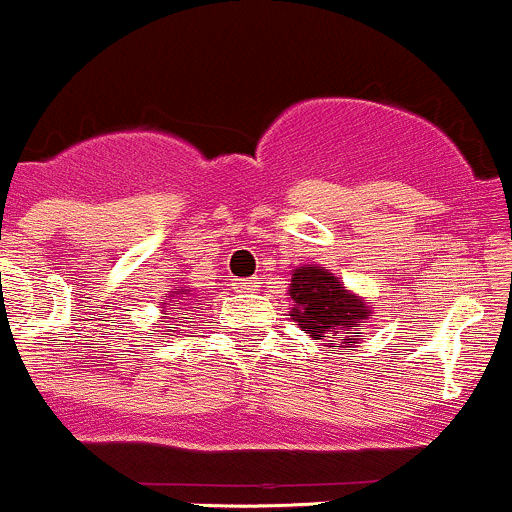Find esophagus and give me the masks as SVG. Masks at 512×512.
<instances>
[{
	"instance_id": "obj_1",
	"label": "esophagus",
	"mask_w": 512,
	"mask_h": 512,
	"mask_svg": "<svg viewBox=\"0 0 512 512\" xmlns=\"http://www.w3.org/2000/svg\"><path fill=\"white\" fill-rule=\"evenodd\" d=\"M256 278H246V281H239L241 291H256Z\"/></svg>"
}]
</instances>
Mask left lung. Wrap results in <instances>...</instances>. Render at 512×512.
Instances as JSON below:
<instances>
[{
    "label": "left lung",
    "mask_w": 512,
    "mask_h": 512,
    "mask_svg": "<svg viewBox=\"0 0 512 512\" xmlns=\"http://www.w3.org/2000/svg\"><path fill=\"white\" fill-rule=\"evenodd\" d=\"M291 298L293 321L316 341L338 336L351 346L346 331L371 313L361 298L348 293L346 286L321 266H301L293 271Z\"/></svg>",
    "instance_id": "left-lung-1"
}]
</instances>
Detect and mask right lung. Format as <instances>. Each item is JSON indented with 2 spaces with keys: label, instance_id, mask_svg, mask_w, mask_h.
Instances as JSON below:
<instances>
[{
  "label": "right lung",
  "instance_id": "add662e5",
  "mask_svg": "<svg viewBox=\"0 0 512 512\" xmlns=\"http://www.w3.org/2000/svg\"><path fill=\"white\" fill-rule=\"evenodd\" d=\"M176 298H179V301H189V303H194V298H186V296H181V293H184V291H179V288H176ZM189 308H196V306H189ZM171 328V326H169Z\"/></svg>",
  "mask_w": 512,
  "mask_h": 512
}]
</instances>
